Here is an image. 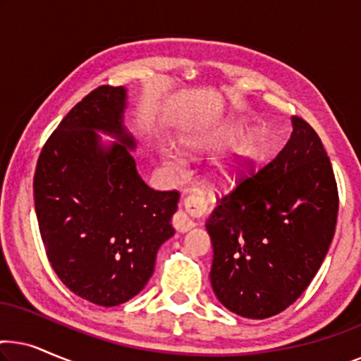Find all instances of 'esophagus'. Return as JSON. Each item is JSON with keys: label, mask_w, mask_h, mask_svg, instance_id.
<instances>
[{"label": "esophagus", "mask_w": 361, "mask_h": 361, "mask_svg": "<svg viewBox=\"0 0 361 361\" xmlns=\"http://www.w3.org/2000/svg\"><path fill=\"white\" fill-rule=\"evenodd\" d=\"M182 200H184L185 210H177L172 216V225L177 231L190 230L195 225V221L192 219L204 215L209 210V199H207L205 192L200 189L185 190L182 194Z\"/></svg>", "instance_id": "obj_1"}]
</instances>
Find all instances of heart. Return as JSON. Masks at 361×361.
I'll return each mask as SVG.
<instances>
[{"mask_svg": "<svg viewBox=\"0 0 361 361\" xmlns=\"http://www.w3.org/2000/svg\"><path fill=\"white\" fill-rule=\"evenodd\" d=\"M233 171H235V169H233V167H228V171H226V172H228V174L231 176V174H233Z\"/></svg>", "mask_w": 361, "mask_h": 361, "instance_id": "b5f03b06", "label": "heart"}]
</instances>
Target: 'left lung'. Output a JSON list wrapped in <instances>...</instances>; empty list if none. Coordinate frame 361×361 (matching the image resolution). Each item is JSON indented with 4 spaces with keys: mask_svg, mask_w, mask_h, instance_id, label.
Wrapping results in <instances>:
<instances>
[{
    "mask_svg": "<svg viewBox=\"0 0 361 361\" xmlns=\"http://www.w3.org/2000/svg\"><path fill=\"white\" fill-rule=\"evenodd\" d=\"M294 130L268 164L241 167L207 220L214 261L210 281L226 309L268 319L300 298L332 243L338 189L332 162L312 126Z\"/></svg>",
    "mask_w": 361,
    "mask_h": 361,
    "instance_id": "left-lung-1",
    "label": "left lung"
}]
</instances>
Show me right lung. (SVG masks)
<instances>
[{
	"mask_svg": "<svg viewBox=\"0 0 361 361\" xmlns=\"http://www.w3.org/2000/svg\"><path fill=\"white\" fill-rule=\"evenodd\" d=\"M123 87L100 85L82 98L39 154L34 205L47 259L66 288L103 307L140 293L152 276L179 192L145 184L121 125ZM95 129L118 137L110 150Z\"/></svg>",
	"mask_w": 361,
	"mask_h": 361,
	"instance_id": "obj_1",
	"label": "right lung"
}]
</instances>
